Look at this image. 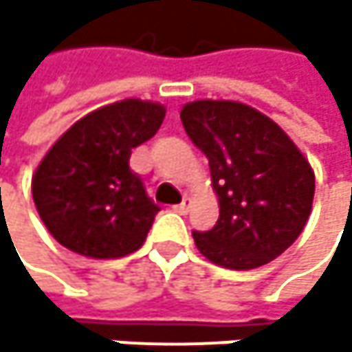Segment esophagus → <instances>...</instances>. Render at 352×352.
<instances>
[{"instance_id": "esophagus-1", "label": "esophagus", "mask_w": 352, "mask_h": 352, "mask_svg": "<svg viewBox=\"0 0 352 352\" xmlns=\"http://www.w3.org/2000/svg\"><path fill=\"white\" fill-rule=\"evenodd\" d=\"M190 205H192L190 198H184V200L179 202V205H175V207H173V211H175V213H179V215H186V213L190 211Z\"/></svg>"}]
</instances>
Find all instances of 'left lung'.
I'll return each mask as SVG.
<instances>
[{"label": "left lung", "instance_id": "left-lung-1", "mask_svg": "<svg viewBox=\"0 0 352 352\" xmlns=\"http://www.w3.org/2000/svg\"><path fill=\"white\" fill-rule=\"evenodd\" d=\"M182 124L209 158L219 219L192 232L217 266L251 270L272 262L304 230L315 173L296 143L258 109L236 101L184 105Z\"/></svg>", "mask_w": 352, "mask_h": 352}]
</instances>
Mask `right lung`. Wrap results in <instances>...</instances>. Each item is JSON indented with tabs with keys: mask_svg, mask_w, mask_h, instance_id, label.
I'll list each match as a JSON object with an SVG mask.
<instances>
[{
	"mask_svg": "<svg viewBox=\"0 0 352 352\" xmlns=\"http://www.w3.org/2000/svg\"><path fill=\"white\" fill-rule=\"evenodd\" d=\"M164 107L126 99L84 116L39 162L33 202L48 232L86 258L137 251L160 207L131 170V150L152 139Z\"/></svg>",
	"mask_w": 352,
	"mask_h": 352,
	"instance_id": "right-lung-1",
	"label": "right lung"
}]
</instances>
